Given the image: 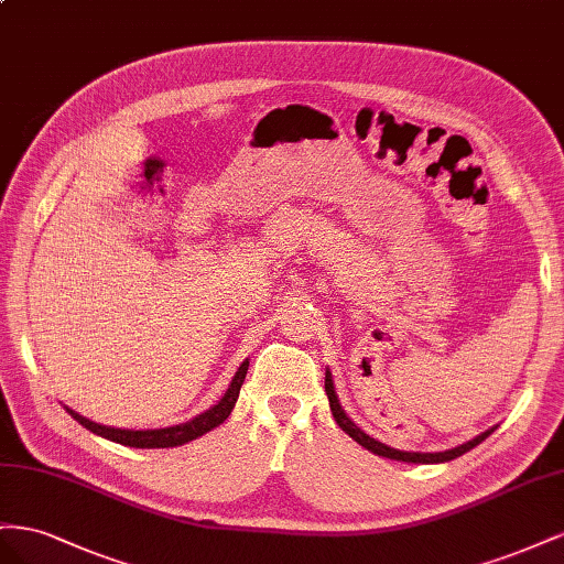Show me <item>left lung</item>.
<instances>
[{
    "label": "left lung",
    "instance_id": "left-lung-1",
    "mask_svg": "<svg viewBox=\"0 0 564 564\" xmlns=\"http://www.w3.org/2000/svg\"><path fill=\"white\" fill-rule=\"evenodd\" d=\"M326 394H328V401H330V411H333L335 423L340 425L354 442H359L364 448H368V452H373V454L384 456V458H392V460H404V463H446V460H454V458H458V456H463V454H468L470 448H475L477 444L485 442V440L489 437V434L494 432V427L487 430V432H481L479 437H475L473 442H465V444L452 448V452H440V454L397 452V448L384 446L382 442H378V440H373V437H368V434H366L364 430H359L357 425H354V423L349 421L347 413H345L343 406H340V401H337V394H335V390H333V378H330L328 371H326Z\"/></svg>",
    "mask_w": 564,
    "mask_h": 564
}]
</instances>
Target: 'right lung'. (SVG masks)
Masks as SVG:
<instances>
[{"label": "right lung", "mask_w": 564, "mask_h": 564, "mask_svg": "<svg viewBox=\"0 0 564 564\" xmlns=\"http://www.w3.org/2000/svg\"><path fill=\"white\" fill-rule=\"evenodd\" d=\"M246 373H248V361L240 364V368H238L231 384H229L227 394L221 397V401H219L217 406L200 413L198 417H193V421H188V423L174 425V427H163V430H120V427H106V425H99V423H91V421H87V417H83V415L70 411V409H68V413L75 417L79 425L87 427L89 432L99 434V437H106L110 442L124 444V446H134V448L180 446V444H186L191 440L200 437V434L210 432L213 427H217L219 423L227 421L234 404H236V399H238L240 384H243V380H246Z\"/></svg>", "instance_id": "obj_1"}]
</instances>
